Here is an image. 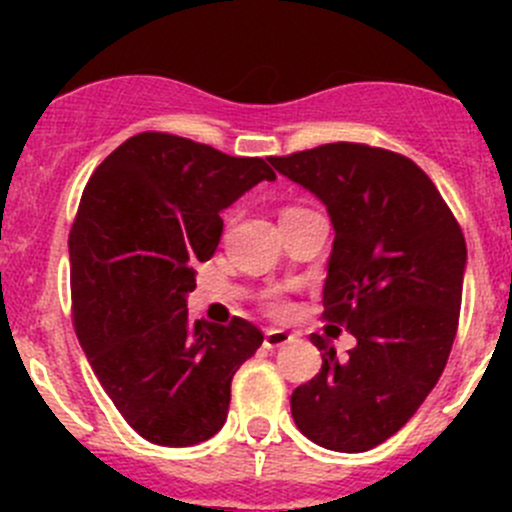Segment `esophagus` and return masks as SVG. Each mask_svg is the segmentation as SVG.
Masks as SVG:
<instances>
[{"instance_id":"esophagus-1","label":"esophagus","mask_w":512,"mask_h":512,"mask_svg":"<svg viewBox=\"0 0 512 512\" xmlns=\"http://www.w3.org/2000/svg\"><path fill=\"white\" fill-rule=\"evenodd\" d=\"M292 339V334L285 332V329H270V332L265 334V349H280L292 342Z\"/></svg>"}]
</instances>
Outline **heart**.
I'll return each mask as SVG.
<instances>
[{
    "mask_svg": "<svg viewBox=\"0 0 512 512\" xmlns=\"http://www.w3.org/2000/svg\"><path fill=\"white\" fill-rule=\"evenodd\" d=\"M289 210H299V208H287V210H285V213H289ZM272 307H275V309H282V304H280V302H277V299H272Z\"/></svg>",
    "mask_w": 512,
    "mask_h": 512,
    "instance_id": "b5f03b06",
    "label": "heart"
}]
</instances>
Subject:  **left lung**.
<instances>
[{
    "label": "left lung",
    "mask_w": 512,
    "mask_h": 512,
    "mask_svg": "<svg viewBox=\"0 0 512 512\" xmlns=\"http://www.w3.org/2000/svg\"><path fill=\"white\" fill-rule=\"evenodd\" d=\"M270 163L327 205L334 245L322 317L356 337L339 359L312 334L322 369L294 389L292 418L322 448L369 451L416 414L446 369L466 240L431 178L394 151L327 143Z\"/></svg>",
    "instance_id": "1"
}]
</instances>
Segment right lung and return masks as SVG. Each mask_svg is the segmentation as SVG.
Masks as SVG:
<instances>
[{
    "instance_id": "1",
    "label": "right lung",
    "mask_w": 512,
    "mask_h": 512,
    "mask_svg": "<svg viewBox=\"0 0 512 512\" xmlns=\"http://www.w3.org/2000/svg\"><path fill=\"white\" fill-rule=\"evenodd\" d=\"M275 170L170 133H138L86 183L69 235L74 327L128 426L183 448L223 428L235 371L262 332L188 319L195 265L213 257L223 213Z\"/></svg>"
}]
</instances>
